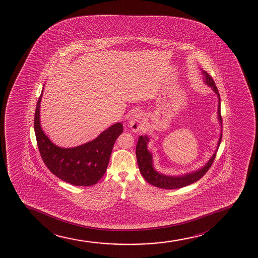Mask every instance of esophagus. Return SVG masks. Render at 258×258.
Segmentation results:
<instances>
[{
	"label": "esophagus",
	"mask_w": 258,
	"mask_h": 258,
	"mask_svg": "<svg viewBox=\"0 0 258 258\" xmlns=\"http://www.w3.org/2000/svg\"><path fill=\"white\" fill-rule=\"evenodd\" d=\"M143 119H144V116L142 113H136V114L132 115V116L130 118L128 123H130L131 130L134 132H137V131L142 130Z\"/></svg>",
	"instance_id": "1"
}]
</instances>
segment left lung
<instances>
[{
    "instance_id": "obj_1",
    "label": "left lung",
    "mask_w": 258,
    "mask_h": 258,
    "mask_svg": "<svg viewBox=\"0 0 258 258\" xmlns=\"http://www.w3.org/2000/svg\"><path fill=\"white\" fill-rule=\"evenodd\" d=\"M203 77L206 84L211 87L213 91L216 93L218 96V100H219V105H218V119L220 122V125L222 124V117L220 115V96L218 92V88L215 86L214 80L212 79L210 75L203 70ZM222 135L220 134V139L218 142L217 148L216 150L209 159V162L207 163L203 167L193 171L190 173L184 174L181 176H167L164 174L159 173L154 168L153 165V156L150 152L148 150V143L149 142V138L148 136H141L138 139L137 145H136V159L137 163L139 166L140 171L142 173L143 177L145 178L147 182H149L152 185L158 187V188H165V189H175V188H182L185 186L189 185L193 182H196L198 180L201 179L202 177L205 175L206 172L209 171V168L211 167L212 164L214 162V159L216 157L218 148L220 147V142H221Z\"/></svg>"
}]
</instances>
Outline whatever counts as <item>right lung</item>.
Listing matches in <instances>:
<instances>
[{"instance_id":"add662e5","label":"right lung","mask_w":258,"mask_h":258,"mask_svg":"<svg viewBox=\"0 0 258 258\" xmlns=\"http://www.w3.org/2000/svg\"><path fill=\"white\" fill-rule=\"evenodd\" d=\"M43 91L35 110L34 131L41 158L49 171L64 182L76 186H91L104 176L110 161L113 145L122 133V123L116 122L96 139L76 148L57 147L42 131L40 102Z\"/></svg>"}]
</instances>
